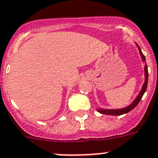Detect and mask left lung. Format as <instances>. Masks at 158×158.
Segmentation results:
<instances>
[{
	"label": "left lung",
	"instance_id": "8db88e82",
	"mask_svg": "<svg viewBox=\"0 0 158 158\" xmlns=\"http://www.w3.org/2000/svg\"><path fill=\"white\" fill-rule=\"evenodd\" d=\"M138 48L139 49V52H140V54H141L142 58H143V60L145 61L146 60V58H145V56L143 54V52H142L141 49L139 48V45H137ZM144 70H145V82L144 84H143V88H142L141 91L140 93L139 94V95L137 96L135 101L131 104L130 106H127L126 108H123V109H98L99 113H102V114H106V115H112V116H120V115H123L124 113H129L130 111H131L132 109H134L136 106H137L138 104L139 103L140 100L142 99L143 98V94L144 93L146 92V87H147V84H148V68H147V65H145V68H144Z\"/></svg>",
	"mask_w": 158,
	"mask_h": 158
}]
</instances>
